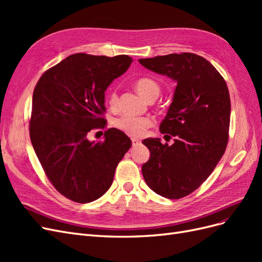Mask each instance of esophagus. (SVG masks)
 Masks as SVG:
<instances>
[{
  "mask_svg": "<svg viewBox=\"0 0 262 262\" xmlns=\"http://www.w3.org/2000/svg\"><path fill=\"white\" fill-rule=\"evenodd\" d=\"M141 145V141L137 140V139H132V146L136 147V146H139Z\"/></svg>",
  "mask_w": 262,
  "mask_h": 262,
  "instance_id": "esophagus-1",
  "label": "esophagus"
}]
</instances>
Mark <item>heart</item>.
Instances as JSON below:
<instances>
[{
	"label": "heart",
	"mask_w": 262,
	"mask_h": 262,
	"mask_svg": "<svg viewBox=\"0 0 262 262\" xmlns=\"http://www.w3.org/2000/svg\"><path fill=\"white\" fill-rule=\"evenodd\" d=\"M136 89L142 97L146 100L155 95L160 94V85L149 77H142L136 83ZM118 94L113 91L108 95V104L110 108L116 109L118 107ZM113 124L116 129L123 132L126 136L131 138H141L143 137L146 130L153 125L152 119L148 117H137L131 115H122L118 118H115Z\"/></svg>",
	"instance_id": "b5f03b06"
}]
</instances>
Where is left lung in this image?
<instances>
[{"instance_id": "obj_1", "label": "left lung", "mask_w": 262, "mask_h": 262, "mask_svg": "<svg viewBox=\"0 0 262 262\" xmlns=\"http://www.w3.org/2000/svg\"><path fill=\"white\" fill-rule=\"evenodd\" d=\"M155 73L177 82L161 133L173 144L146 139L150 157L142 166L146 185L167 199H180L199 188L223 156L227 142L231 99L225 80L211 63L189 52L140 59ZM165 136V137H166Z\"/></svg>"}]
</instances>
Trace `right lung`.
<instances>
[{
    "label": "right lung",
    "instance_id": "add662e5",
    "mask_svg": "<svg viewBox=\"0 0 262 262\" xmlns=\"http://www.w3.org/2000/svg\"><path fill=\"white\" fill-rule=\"evenodd\" d=\"M121 54L76 53L47 70L33 94L29 121L31 144L52 186L77 203L97 200L113 184L117 165L132 143L118 129L91 142L87 133L104 129L105 92L129 69Z\"/></svg>",
    "mask_w": 262,
    "mask_h": 262
}]
</instances>
